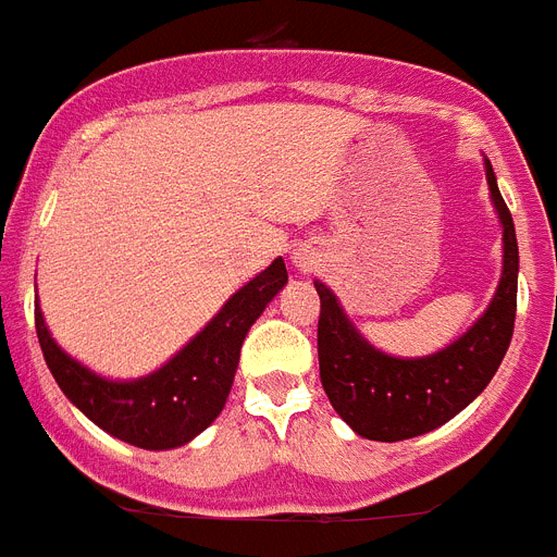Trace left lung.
<instances>
[{
	"instance_id": "obj_1",
	"label": "left lung",
	"mask_w": 557,
	"mask_h": 557,
	"mask_svg": "<svg viewBox=\"0 0 557 557\" xmlns=\"http://www.w3.org/2000/svg\"><path fill=\"white\" fill-rule=\"evenodd\" d=\"M486 182L504 224V273L490 310L447 350L426 358L384 356L356 333L333 293L315 282L321 387L333 410L364 438L404 441L447 424L493 381L507 356L518 307V238L490 162Z\"/></svg>"
}]
</instances>
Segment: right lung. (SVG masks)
Segmentation results:
<instances>
[{
  "mask_svg": "<svg viewBox=\"0 0 557 557\" xmlns=\"http://www.w3.org/2000/svg\"><path fill=\"white\" fill-rule=\"evenodd\" d=\"M284 284L287 268L275 259L264 273L238 289L173 361L139 381H104L64 356L45 327L39 305L34 312L36 335L59 389L96 426L133 447L173 449L196 438L222 412L247 330Z\"/></svg>",
  "mask_w": 557,
  "mask_h": 557,
  "instance_id": "add662e5",
  "label": "right lung"
}]
</instances>
